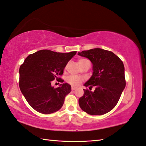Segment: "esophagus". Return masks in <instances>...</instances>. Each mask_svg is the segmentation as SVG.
I'll list each match as a JSON object with an SVG mask.
<instances>
[{
  "label": "esophagus",
  "mask_w": 146,
  "mask_h": 146,
  "mask_svg": "<svg viewBox=\"0 0 146 146\" xmlns=\"http://www.w3.org/2000/svg\"><path fill=\"white\" fill-rule=\"evenodd\" d=\"M71 89H72V91H74V90H76V87H72V88H71Z\"/></svg>",
  "instance_id": "1"
}]
</instances>
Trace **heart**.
I'll return each mask as SVG.
<instances>
[{
    "label": "heart",
    "mask_w": 146,
    "mask_h": 146,
    "mask_svg": "<svg viewBox=\"0 0 146 146\" xmlns=\"http://www.w3.org/2000/svg\"><path fill=\"white\" fill-rule=\"evenodd\" d=\"M87 60L86 59H80L78 61V63H79L80 65H82V64L84 63L85 61ZM83 81H84V79L80 76H69L67 79V83L70 85V86H73V87H77L79 86L80 84H81L82 83Z\"/></svg>",
    "instance_id": "b5f03b06"
}]
</instances>
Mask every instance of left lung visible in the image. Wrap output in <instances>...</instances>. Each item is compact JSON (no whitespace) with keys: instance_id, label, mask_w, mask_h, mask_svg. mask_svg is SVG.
<instances>
[{"instance_id":"obj_1","label":"left lung","mask_w":146,"mask_h":146,"mask_svg":"<svg viewBox=\"0 0 146 146\" xmlns=\"http://www.w3.org/2000/svg\"><path fill=\"white\" fill-rule=\"evenodd\" d=\"M78 55L93 63V73L84 84L88 89L79 99L83 111L90 115H103L116 106L126 86L125 67L119 57L110 51L95 48L82 51ZM96 90L91 92V88Z\"/></svg>"}]
</instances>
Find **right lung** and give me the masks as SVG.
Returning a JSON list of instances; mask_svg holds the SVG:
<instances>
[{
    "mask_svg": "<svg viewBox=\"0 0 146 146\" xmlns=\"http://www.w3.org/2000/svg\"><path fill=\"white\" fill-rule=\"evenodd\" d=\"M76 51L68 53L42 50L29 55L19 68V86L29 105L41 113H54L61 108L71 86L64 83L51 86V81L63 82L59 76Z\"/></svg>",
    "mask_w": 146,
    "mask_h": 146,
    "instance_id": "1",
    "label": "right lung"
}]
</instances>
